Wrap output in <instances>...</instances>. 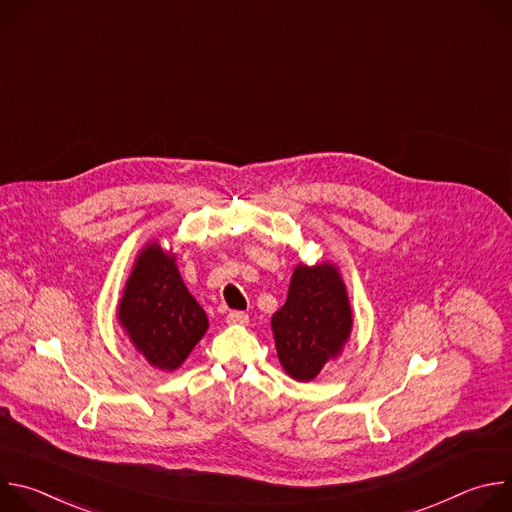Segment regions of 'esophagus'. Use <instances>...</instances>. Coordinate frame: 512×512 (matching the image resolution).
I'll return each instance as SVG.
<instances>
[{"mask_svg": "<svg viewBox=\"0 0 512 512\" xmlns=\"http://www.w3.org/2000/svg\"><path fill=\"white\" fill-rule=\"evenodd\" d=\"M249 322V316L245 312H229L227 316V324H235V326H243Z\"/></svg>", "mask_w": 512, "mask_h": 512, "instance_id": "1", "label": "esophagus"}]
</instances>
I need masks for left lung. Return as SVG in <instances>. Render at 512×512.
<instances>
[{
	"instance_id": "obj_1",
	"label": "left lung",
	"mask_w": 512,
	"mask_h": 512,
	"mask_svg": "<svg viewBox=\"0 0 512 512\" xmlns=\"http://www.w3.org/2000/svg\"><path fill=\"white\" fill-rule=\"evenodd\" d=\"M271 330L283 371L302 383L314 381L326 362L342 354L352 332V308L338 267L330 261L300 263Z\"/></svg>"
}]
</instances>
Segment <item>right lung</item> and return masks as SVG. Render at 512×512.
<instances>
[{
  "label": "right lung",
  "instance_id": "obj_1",
  "mask_svg": "<svg viewBox=\"0 0 512 512\" xmlns=\"http://www.w3.org/2000/svg\"><path fill=\"white\" fill-rule=\"evenodd\" d=\"M117 318L133 348L164 373L176 371L208 330L206 312L184 285L176 255L158 241L137 253Z\"/></svg>",
  "mask_w": 512,
  "mask_h": 512
}]
</instances>
